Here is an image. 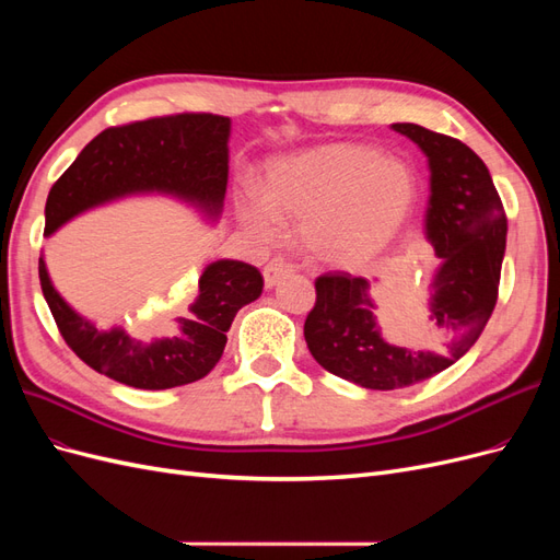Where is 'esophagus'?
I'll return each mask as SVG.
<instances>
[{
	"instance_id": "obj_1",
	"label": "esophagus",
	"mask_w": 560,
	"mask_h": 560,
	"mask_svg": "<svg viewBox=\"0 0 560 560\" xmlns=\"http://www.w3.org/2000/svg\"><path fill=\"white\" fill-rule=\"evenodd\" d=\"M292 270H294V266H292L290 261H284L282 257L270 259V261L266 264V268H264V282H266L268 290H273V287H276L282 278L290 276Z\"/></svg>"
}]
</instances>
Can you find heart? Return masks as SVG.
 Here are the masks:
<instances>
[{
	"label": "heart",
	"instance_id": "1",
	"mask_svg": "<svg viewBox=\"0 0 560 560\" xmlns=\"http://www.w3.org/2000/svg\"><path fill=\"white\" fill-rule=\"evenodd\" d=\"M418 200L413 167L364 142H327L266 163L261 191L245 189L235 208L264 243L299 222L308 261L358 268L393 243Z\"/></svg>",
	"mask_w": 560,
	"mask_h": 560
}]
</instances>
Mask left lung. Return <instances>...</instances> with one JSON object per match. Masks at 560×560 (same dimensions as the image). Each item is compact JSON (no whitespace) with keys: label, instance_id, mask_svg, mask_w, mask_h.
I'll list each match as a JSON object with an SVG mask.
<instances>
[{"label":"left lung","instance_id":"left-lung-1","mask_svg":"<svg viewBox=\"0 0 560 560\" xmlns=\"http://www.w3.org/2000/svg\"><path fill=\"white\" fill-rule=\"evenodd\" d=\"M428 156L425 235L439 266L413 346L385 341L371 280L329 273L303 336L319 366L369 389L409 387L442 374L477 343L495 308L506 217L486 163L460 140L416 124H393Z\"/></svg>","mask_w":560,"mask_h":560}]
</instances>
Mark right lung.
<instances>
[{"mask_svg":"<svg viewBox=\"0 0 560 560\" xmlns=\"http://www.w3.org/2000/svg\"><path fill=\"white\" fill-rule=\"evenodd\" d=\"M231 118L177 114L107 128L81 149L46 198V231L130 196H167L217 222L229 182ZM42 292L62 338L97 374L138 389H167L208 376L243 306L257 301L264 278L254 266L217 259L198 280L196 299L173 322V334L140 341L124 327L100 329L74 311L39 257Z\"/></svg>","mask_w":560,"mask_h":560,"instance_id":"add662e5","label":"right lung"}]
</instances>
